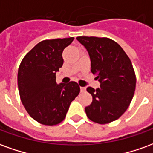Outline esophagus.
Returning <instances> with one entry per match:
<instances>
[{"mask_svg": "<svg viewBox=\"0 0 153 153\" xmlns=\"http://www.w3.org/2000/svg\"><path fill=\"white\" fill-rule=\"evenodd\" d=\"M85 90H86V88H85L84 87H80V91H81V93L85 92Z\"/></svg>", "mask_w": 153, "mask_h": 153, "instance_id": "esophagus-1", "label": "esophagus"}]
</instances>
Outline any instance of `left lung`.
I'll list each match as a JSON object with an SVG mask.
<instances>
[{"label": "left lung", "mask_w": 153, "mask_h": 153, "mask_svg": "<svg viewBox=\"0 0 153 153\" xmlns=\"http://www.w3.org/2000/svg\"><path fill=\"white\" fill-rule=\"evenodd\" d=\"M91 60V71L96 74L100 88L87 91L93 96L85 107L89 120L101 125L121 116L131 102L136 86V76L131 60L115 41L107 38L78 37Z\"/></svg>", "instance_id": "8db88e82"}]
</instances>
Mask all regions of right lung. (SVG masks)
<instances>
[{
	"label": "right lung",
	"mask_w": 153,
	"mask_h": 153,
	"mask_svg": "<svg viewBox=\"0 0 153 153\" xmlns=\"http://www.w3.org/2000/svg\"><path fill=\"white\" fill-rule=\"evenodd\" d=\"M74 38L40 42L22 60L18 70L20 99L28 115L45 125H56L66 116L70 103L80 92L76 82H56L62 66V52Z\"/></svg>",
	"instance_id": "right-lung-1"
}]
</instances>
